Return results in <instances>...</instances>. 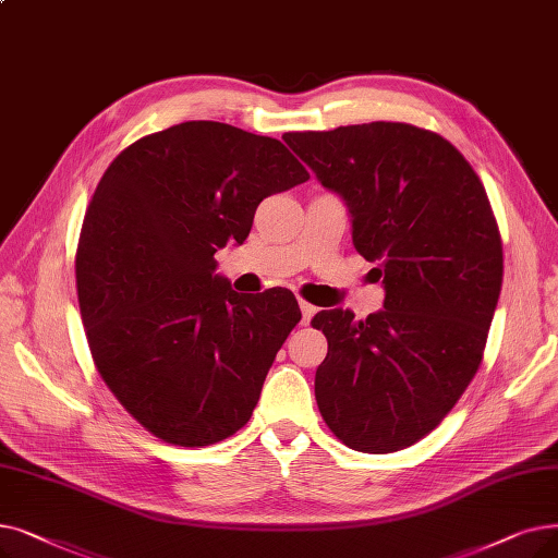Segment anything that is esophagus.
I'll return each mask as SVG.
<instances>
[{
  "instance_id": "34e87169",
  "label": "esophagus",
  "mask_w": 558,
  "mask_h": 558,
  "mask_svg": "<svg viewBox=\"0 0 558 558\" xmlns=\"http://www.w3.org/2000/svg\"><path fill=\"white\" fill-rule=\"evenodd\" d=\"M299 305H301V312H303V324H310V319L314 317V312H317V307H314L312 303H307L305 299H301Z\"/></svg>"
}]
</instances>
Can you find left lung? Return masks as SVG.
I'll list each match as a JSON object with an SVG mask.
<instances>
[{"instance_id":"left-lung-1","label":"left lung","mask_w":558,"mask_h":558,"mask_svg":"<svg viewBox=\"0 0 558 558\" xmlns=\"http://www.w3.org/2000/svg\"><path fill=\"white\" fill-rule=\"evenodd\" d=\"M282 138L347 201L353 246L385 284V310L365 322L314 314L328 339L319 413L355 451H401L449 415L483 360L504 278L488 193L447 138L408 123Z\"/></svg>"}]
</instances>
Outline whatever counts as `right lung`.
<instances>
[{
	"mask_svg": "<svg viewBox=\"0 0 558 558\" xmlns=\"http://www.w3.org/2000/svg\"><path fill=\"white\" fill-rule=\"evenodd\" d=\"M305 180L278 138L189 120L128 145L95 186L75 255L84 332L155 438L207 447L251 420L301 310L287 289L239 296L214 253L248 236L266 196Z\"/></svg>",
	"mask_w": 558,
	"mask_h": 558,
	"instance_id": "1",
	"label": "right lung"
}]
</instances>
